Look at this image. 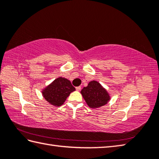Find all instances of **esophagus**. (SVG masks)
Here are the masks:
<instances>
[{"mask_svg":"<svg viewBox=\"0 0 159 159\" xmlns=\"http://www.w3.org/2000/svg\"><path fill=\"white\" fill-rule=\"evenodd\" d=\"M80 89H81V87H80V86H79V87H76V91H80Z\"/></svg>","mask_w":159,"mask_h":159,"instance_id":"esophagus-1","label":"esophagus"}]
</instances>
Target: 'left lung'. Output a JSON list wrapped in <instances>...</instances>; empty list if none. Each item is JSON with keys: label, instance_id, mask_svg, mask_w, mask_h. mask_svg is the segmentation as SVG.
<instances>
[{"label": "left lung", "instance_id": "1", "mask_svg": "<svg viewBox=\"0 0 159 159\" xmlns=\"http://www.w3.org/2000/svg\"><path fill=\"white\" fill-rule=\"evenodd\" d=\"M81 94L89 107L97 108L103 106L110 101V96L106 89L96 80L89 82L88 85L83 88Z\"/></svg>", "mask_w": 159, "mask_h": 159}]
</instances>
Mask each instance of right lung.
Instances as JSON below:
<instances>
[{
  "instance_id": "1",
  "label": "right lung",
  "mask_w": 159,
  "mask_h": 159,
  "mask_svg": "<svg viewBox=\"0 0 159 159\" xmlns=\"http://www.w3.org/2000/svg\"><path fill=\"white\" fill-rule=\"evenodd\" d=\"M75 89L69 80L59 77L43 90V95L50 104L54 106H61L70 93Z\"/></svg>"
}]
</instances>
